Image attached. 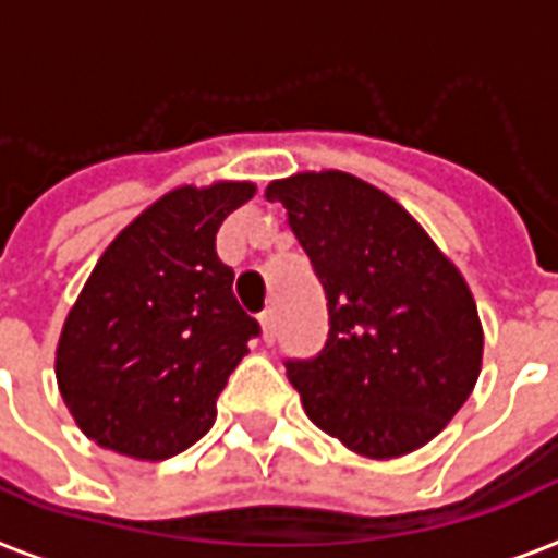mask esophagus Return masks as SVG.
Masks as SVG:
<instances>
[{
  "label": "esophagus",
  "instance_id": "34e87169",
  "mask_svg": "<svg viewBox=\"0 0 558 558\" xmlns=\"http://www.w3.org/2000/svg\"><path fill=\"white\" fill-rule=\"evenodd\" d=\"M260 327H263V342H275V313L271 310H266V313H260Z\"/></svg>",
  "mask_w": 558,
  "mask_h": 558
}]
</instances>
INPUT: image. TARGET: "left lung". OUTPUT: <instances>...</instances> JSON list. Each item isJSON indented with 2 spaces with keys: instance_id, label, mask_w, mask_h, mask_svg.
Returning a JSON list of instances; mask_svg holds the SVG:
<instances>
[{
  "instance_id": "1",
  "label": "left lung",
  "mask_w": 558,
  "mask_h": 558,
  "mask_svg": "<svg viewBox=\"0 0 558 558\" xmlns=\"http://www.w3.org/2000/svg\"><path fill=\"white\" fill-rule=\"evenodd\" d=\"M269 202L327 298V342L287 360L316 427L372 459L439 436L480 377L483 327L465 278L401 204L348 172L271 181Z\"/></svg>"
}]
</instances>
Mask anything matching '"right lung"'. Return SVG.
<instances>
[{"instance_id": "1", "label": "right lung", "mask_w": 558, "mask_h": 558, "mask_svg": "<svg viewBox=\"0 0 558 558\" xmlns=\"http://www.w3.org/2000/svg\"><path fill=\"white\" fill-rule=\"evenodd\" d=\"M254 184L181 186L128 225L63 322L54 374L72 418L96 445L169 459L202 439L248 339L216 233Z\"/></svg>"}]
</instances>
